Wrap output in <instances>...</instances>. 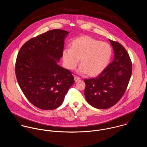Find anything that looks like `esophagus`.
Returning a JSON list of instances; mask_svg holds the SVG:
<instances>
[{"label":"esophagus","instance_id":"1","mask_svg":"<svg viewBox=\"0 0 147 147\" xmlns=\"http://www.w3.org/2000/svg\"><path fill=\"white\" fill-rule=\"evenodd\" d=\"M74 79H75V82H78V81H79V80H80V78L79 77H78V76H75Z\"/></svg>","mask_w":147,"mask_h":147}]
</instances>
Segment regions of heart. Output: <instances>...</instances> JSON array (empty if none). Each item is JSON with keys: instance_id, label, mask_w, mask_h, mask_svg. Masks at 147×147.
<instances>
[{"instance_id": "obj_1", "label": "heart", "mask_w": 147, "mask_h": 147, "mask_svg": "<svg viewBox=\"0 0 147 147\" xmlns=\"http://www.w3.org/2000/svg\"><path fill=\"white\" fill-rule=\"evenodd\" d=\"M112 54L110 45L88 36L74 40L70 49L63 50V62L68 69H74L80 62L79 72L96 76L102 73L108 65Z\"/></svg>"}]
</instances>
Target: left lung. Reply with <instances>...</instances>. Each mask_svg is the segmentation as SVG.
I'll use <instances>...</instances> for the list:
<instances>
[{"mask_svg": "<svg viewBox=\"0 0 147 147\" xmlns=\"http://www.w3.org/2000/svg\"><path fill=\"white\" fill-rule=\"evenodd\" d=\"M113 46L114 59L96 78L84 79V94L93 107L108 109L115 105L125 93L132 74V63L125 47L109 40Z\"/></svg>", "mask_w": 147, "mask_h": 147, "instance_id": "left-lung-1", "label": "left lung"}]
</instances>
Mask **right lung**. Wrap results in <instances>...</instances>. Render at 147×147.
Returning a JSON list of instances; mask_svg holds the SVG:
<instances>
[{
    "instance_id": "right-lung-1",
    "label": "right lung",
    "mask_w": 147,
    "mask_h": 147,
    "mask_svg": "<svg viewBox=\"0 0 147 147\" xmlns=\"http://www.w3.org/2000/svg\"><path fill=\"white\" fill-rule=\"evenodd\" d=\"M68 33L58 29L49 30L25 43L18 53V82L28 101L42 110H53L62 105L75 82L72 73L57 64Z\"/></svg>"
}]
</instances>
